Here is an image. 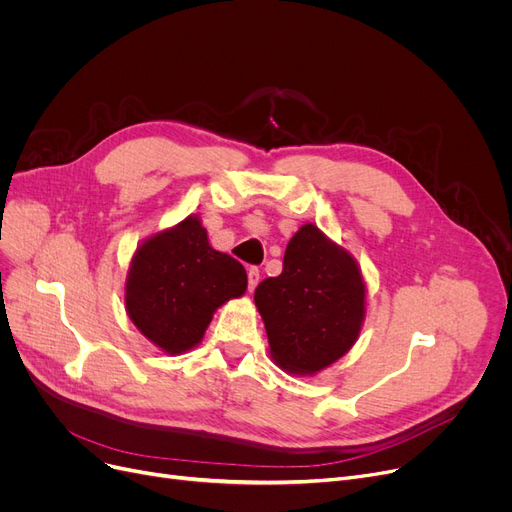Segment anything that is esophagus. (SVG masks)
<instances>
[{"label":"esophagus","mask_w":512,"mask_h":512,"mask_svg":"<svg viewBox=\"0 0 512 512\" xmlns=\"http://www.w3.org/2000/svg\"><path fill=\"white\" fill-rule=\"evenodd\" d=\"M247 278H249V290L253 292L255 290V286L259 284V280H261V274H259V267H249V272H247Z\"/></svg>","instance_id":"34e87169"}]
</instances>
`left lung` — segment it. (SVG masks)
I'll list each match as a JSON object with an SVG mask.
<instances>
[{
	"label": "left lung",
	"instance_id": "obj_1",
	"mask_svg": "<svg viewBox=\"0 0 512 512\" xmlns=\"http://www.w3.org/2000/svg\"><path fill=\"white\" fill-rule=\"evenodd\" d=\"M274 361L313 375L357 342L365 319V282L357 261L313 224L288 242L282 274L255 288Z\"/></svg>",
	"mask_w": 512,
	"mask_h": 512
}]
</instances>
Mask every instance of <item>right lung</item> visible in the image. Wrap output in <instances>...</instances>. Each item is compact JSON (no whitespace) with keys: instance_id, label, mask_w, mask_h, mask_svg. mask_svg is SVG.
Masks as SVG:
<instances>
[{"instance_id":"obj_1","label":"right lung","mask_w":512,"mask_h":512,"mask_svg":"<svg viewBox=\"0 0 512 512\" xmlns=\"http://www.w3.org/2000/svg\"><path fill=\"white\" fill-rule=\"evenodd\" d=\"M247 290V272L215 251L197 215L157 232L137 249L126 278L132 324L161 351L180 355L201 342L213 311Z\"/></svg>"}]
</instances>
